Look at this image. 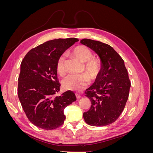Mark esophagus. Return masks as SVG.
I'll list each match as a JSON object with an SVG mask.
<instances>
[{"label": "esophagus", "mask_w": 153, "mask_h": 153, "mask_svg": "<svg viewBox=\"0 0 153 153\" xmlns=\"http://www.w3.org/2000/svg\"><path fill=\"white\" fill-rule=\"evenodd\" d=\"M75 96H76V98H77V99H80V98H81V96H80V94H77V93H76V94H75Z\"/></svg>", "instance_id": "esophagus-1"}]
</instances>
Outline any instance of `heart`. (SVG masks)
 Listing matches in <instances>:
<instances>
[{
	"instance_id": "b5f03b06",
	"label": "heart",
	"mask_w": 153,
	"mask_h": 153,
	"mask_svg": "<svg viewBox=\"0 0 153 153\" xmlns=\"http://www.w3.org/2000/svg\"><path fill=\"white\" fill-rule=\"evenodd\" d=\"M73 53L81 62H84L83 71H86L87 74L69 75L64 79L62 85L67 90L80 92L87 87L89 83L90 78L92 80H94L98 76L102 69V63L100 59L92 57L91 50L84 45L77 46L74 48ZM65 61V55L62 54L58 58L56 63L57 71L61 76H64L67 72Z\"/></svg>"
}]
</instances>
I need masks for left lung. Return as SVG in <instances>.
<instances>
[{"instance_id": "obj_1", "label": "left lung", "mask_w": 153, "mask_h": 153, "mask_svg": "<svg viewBox=\"0 0 153 153\" xmlns=\"http://www.w3.org/2000/svg\"><path fill=\"white\" fill-rule=\"evenodd\" d=\"M80 43L98 53L102 62L96 82L85 92L91 106L83 116L91 126H106L119 118L128 99L131 82L127 69L122 57L109 45L89 39Z\"/></svg>"}]
</instances>
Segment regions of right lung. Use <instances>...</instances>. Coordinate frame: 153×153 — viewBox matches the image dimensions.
Masks as SVG:
<instances>
[{"label":"right lung","mask_w":153,"mask_h":153,"mask_svg":"<svg viewBox=\"0 0 153 153\" xmlns=\"http://www.w3.org/2000/svg\"><path fill=\"white\" fill-rule=\"evenodd\" d=\"M77 38L55 39L31 49L20 65L18 96L27 117L36 126L50 130L63 124L64 109L75 101L71 91L56 96L60 91L56 63Z\"/></svg>","instance_id":"obj_1"}]
</instances>
